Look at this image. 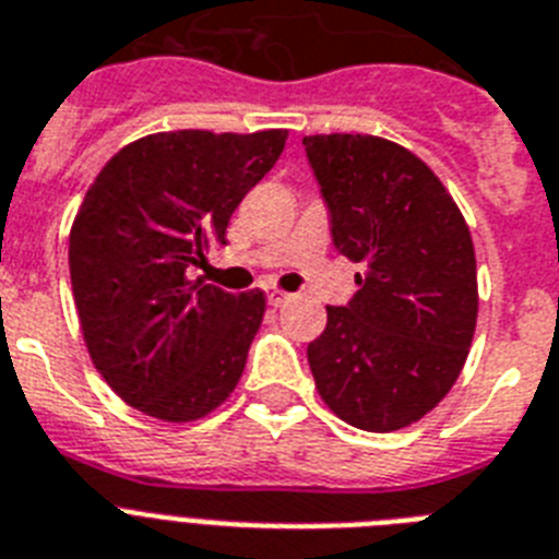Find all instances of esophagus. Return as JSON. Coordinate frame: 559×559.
<instances>
[{"label": "esophagus", "mask_w": 559, "mask_h": 559, "mask_svg": "<svg viewBox=\"0 0 559 559\" xmlns=\"http://www.w3.org/2000/svg\"><path fill=\"white\" fill-rule=\"evenodd\" d=\"M287 301H289L287 293H281V289H275V287L266 289V304H270V307H284Z\"/></svg>", "instance_id": "1"}]
</instances>
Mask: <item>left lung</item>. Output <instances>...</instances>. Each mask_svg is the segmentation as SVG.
<instances>
[{"mask_svg":"<svg viewBox=\"0 0 559 559\" xmlns=\"http://www.w3.org/2000/svg\"><path fill=\"white\" fill-rule=\"evenodd\" d=\"M307 162L332 243L364 272L346 307L307 346L332 412L364 431H395L435 409L466 364L477 323V266L461 210L440 178L378 135H307Z\"/></svg>","mask_w":559,"mask_h":559,"instance_id":"obj_1","label":"left lung"}]
</instances>
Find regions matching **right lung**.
Instances as JSON below:
<instances>
[{"label": "right lung", "mask_w": 559, "mask_h": 559, "mask_svg": "<svg viewBox=\"0 0 559 559\" xmlns=\"http://www.w3.org/2000/svg\"><path fill=\"white\" fill-rule=\"evenodd\" d=\"M287 130L156 133L98 173L70 229V284L93 364L139 412L185 424L229 397L264 295L190 278L272 170Z\"/></svg>", "instance_id": "1"}]
</instances>
